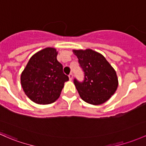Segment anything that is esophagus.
<instances>
[{"label": "esophagus", "instance_id": "1", "mask_svg": "<svg viewBox=\"0 0 146 146\" xmlns=\"http://www.w3.org/2000/svg\"><path fill=\"white\" fill-rule=\"evenodd\" d=\"M68 77H69V79H70V80H73V73H70V74L68 75Z\"/></svg>", "mask_w": 146, "mask_h": 146}]
</instances>
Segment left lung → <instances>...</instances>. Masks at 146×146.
<instances>
[{
    "mask_svg": "<svg viewBox=\"0 0 146 146\" xmlns=\"http://www.w3.org/2000/svg\"><path fill=\"white\" fill-rule=\"evenodd\" d=\"M80 66L84 72V80L74 78L81 99L88 104L100 105L111 97L118 86L115 70L101 54L87 49L73 50Z\"/></svg>",
    "mask_w": 146,
    "mask_h": 146,
    "instance_id": "8db88e82",
    "label": "left lung"
}]
</instances>
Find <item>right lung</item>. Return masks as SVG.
Returning <instances> with one entry per match:
<instances>
[{"label":"right lung","mask_w":146,"mask_h":146,"mask_svg":"<svg viewBox=\"0 0 146 146\" xmlns=\"http://www.w3.org/2000/svg\"><path fill=\"white\" fill-rule=\"evenodd\" d=\"M56 50L47 47L29 59L21 75L26 95L38 104H49L58 99L64 82L69 80L63 66L56 59Z\"/></svg>","instance_id":"obj_1"}]
</instances>
